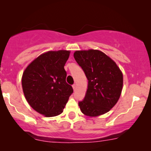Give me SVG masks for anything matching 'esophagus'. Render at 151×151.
<instances>
[{
  "label": "esophagus",
  "instance_id": "34e87169",
  "mask_svg": "<svg viewBox=\"0 0 151 151\" xmlns=\"http://www.w3.org/2000/svg\"><path fill=\"white\" fill-rule=\"evenodd\" d=\"M72 87H73L74 91H75V90H76V84H73V85H72Z\"/></svg>",
  "mask_w": 151,
  "mask_h": 151
}]
</instances>
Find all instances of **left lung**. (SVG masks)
I'll list each match as a JSON object with an SVG mask.
<instances>
[{"label": "left lung", "mask_w": 151, "mask_h": 151, "mask_svg": "<svg viewBox=\"0 0 151 151\" xmlns=\"http://www.w3.org/2000/svg\"><path fill=\"white\" fill-rule=\"evenodd\" d=\"M74 58L88 79V88L79 106L83 114L97 116L112 109L121 96L123 74L110 58L99 50L76 51Z\"/></svg>", "instance_id": "8db88e82"}]
</instances>
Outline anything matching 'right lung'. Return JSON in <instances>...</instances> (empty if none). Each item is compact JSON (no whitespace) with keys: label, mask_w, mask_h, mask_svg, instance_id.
<instances>
[{"label":"right lung","mask_w":151,"mask_h":151,"mask_svg":"<svg viewBox=\"0 0 151 151\" xmlns=\"http://www.w3.org/2000/svg\"><path fill=\"white\" fill-rule=\"evenodd\" d=\"M70 51H49L40 55L27 66L22 77L26 100L32 109L45 116L62 113L72 86L66 82L64 68Z\"/></svg>","instance_id":"obj_1"}]
</instances>
